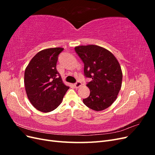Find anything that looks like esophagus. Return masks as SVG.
Wrapping results in <instances>:
<instances>
[{"label": "esophagus", "mask_w": 155, "mask_h": 155, "mask_svg": "<svg viewBox=\"0 0 155 155\" xmlns=\"http://www.w3.org/2000/svg\"><path fill=\"white\" fill-rule=\"evenodd\" d=\"M81 85H82V83H81V82L78 81V82H76V83L74 84V87L76 88H79V87H81Z\"/></svg>", "instance_id": "esophagus-1"}]
</instances>
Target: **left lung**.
I'll return each instance as SVG.
<instances>
[{
    "label": "left lung",
    "mask_w": 155,
    "mask_h": 155,
    "mask_svg": "<svg viewBox=\"0 0 155 155\" xmlns=\"http://www.w3.org/2000/svg\"><path fill=\"white\" fill-rule=\"evenodd\" d=\"M75 51L84 63L85 77L92 79L87 84L90 95L83 104L94 110H105L116 100L121 87L119 62L110 51L97 45L78 46Z\"/></svg>",
    "instance_id": "obj_1"
}]
</instances>
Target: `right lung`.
<instances>
[{
  "instance_id": "add662e5",
  "label": "right lung",
  "mask_w": 155,
  "mask_h": 155,
  "mask_svg": "<svg viewBox=\"0 0 155 155\" xmlns=\"http://www.w3.org/2000/svg\"><path fill=\"white\" fill-rule=\"evenodd\" d=\"M63 50L58 47L41 50L26 68L24 82L28 98L41 112L55 109L69 88L56 69L58 55Z\"/></svg>"
}]
</instances>
